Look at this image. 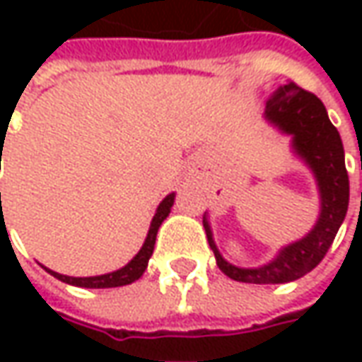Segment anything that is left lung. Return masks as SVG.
Here are the masks:
<instances>
[{
	"label": "left lung",
	"mask_w": 362,
	"mask_h": 362,
	"mask_svg": "<svg viewBox=\"0 0 362 362\" xmlns=\"http://www.w3.org/2000/svg\"><path fill=\"white\" fill-rule=\"evenodd\" d=\"M266 119L294 136L296 153L316 175L322 207L314 230L300 242L284 247L270 264L245 270L231 266L221 257L207 221H203V226L219 270L231 280L247 284H286L313 272L327 256L349 209V173L344 167L341 134L330 122L327 108L316 94L300 88L296 82H288L268 98Z\"/></svg>",
	"instance_id": "1"
}]
</instances>
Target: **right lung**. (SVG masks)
Returning <instances> with one entry per match:
<instances>
[{
	"mask_svg": "<svg viewBox=\"0 0 362 362\" xmlns=\"http://www.w3.org/2000/svg\"><path fill=\"white\" fill-rule=\"evenodd\" d=\"M0 202H1V193H0ZM175 195H167L160 205L157 207V214L151 221V230L146 233V240L141 247V252L136 256L132 257L131 262L120 268L117 272H110V274H105V276H92V278H72V276H62V274H56V272L48 270L54 278L62 280L66 284L80 286V288H119V286L132 284L134 280H139L143 276V272L146 270V264H148V257L153 256V250H155V240H157V231H159L160 223L165 221V217L171 214V207H173Z\"/></svg>",
	"mask_w": 362,
	"mask_h": 362,
	"instance_id": "obj_1",
	"label": "right lung"
}]
</instances>
